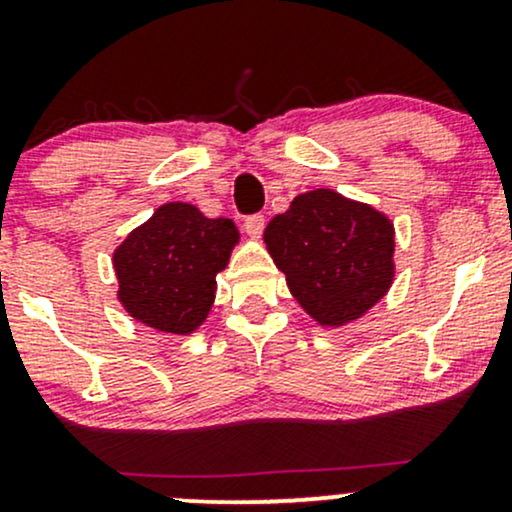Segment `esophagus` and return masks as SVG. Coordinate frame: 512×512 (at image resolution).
Instances as JSON below:
<instances>
[{
	"label": "esophagus",
	"mask_w": 512,
	"mask_h": 512,
	"mask_svg": "<svg viewBox=\"0 0 512 512\" xmlns=\"http://www.w3.org/2000/svg\"><path fill=\"white\" fill-rule=\"evenodd\" d=\"M264 216L262 214H252V216H248V219H245V233H248V236L252 238V240H257L262 236V231H264Z\"/></svg>",
	"instance_id": "1"
}]
</instances>
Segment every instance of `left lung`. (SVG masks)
I'll return each mask as SVG.
<instances>
[{"mask_svg":"<svg viewBox=\"0 0 512 512\" xmlns=\"http://www.w3.org/2000/svg\"><path fill=\"white\" fill-rule=\"evenodd\" d=\"M267 252L317 325L366 315L395 279V226L383 211L334 190L298 195L264 228Z\"/></svg>","mask_w":512,"mask_h":512,"instance_id":"1","label":"left lung"}]
</instances>
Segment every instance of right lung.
Instances as JSON below:
<instances>
[{"instance_id":"add662e5","label":"right lung","mask_w":512,"mask_h":512,"mask_svg":"<svg viewBox=\"0 0 512 512\" xmlns=\"http://www.w3.org/2000/svg\"><path fill=\"white\" fill-rule=\"evenodd\" d=\"M240 233L231 219H209L195 204L168 202L113 252L117 301L137 322L168 334H192L216 298Z\"/></svg>"}]
</instances>
